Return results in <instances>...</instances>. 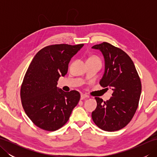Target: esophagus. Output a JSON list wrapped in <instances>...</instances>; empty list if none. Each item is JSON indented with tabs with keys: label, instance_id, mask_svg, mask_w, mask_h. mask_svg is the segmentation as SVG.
<instances>
[{
	"label": "esophagus",
	"instance_id": "1",
	"mask_svg": "<svg viewBox=\"0 0 157 157\" xmlns=\"http://www.w3.org/2000/svg\"><path fill=\"white\" fill-rule=\"evenodd\" d=\"M89 96L86 94H81V100H84V99H86L88 98Z\"/></svg>",
	"mask_w": 157,
	"mask_h": 157
}]
</instances>
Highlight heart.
<instances>
[{
	"label": "heart",
	"instance_id": "1",
	"mask_svg": "<svg viewBox=\"0 0 157 157\" xmlns=\"http://www.w3.org/2000/svg\"><path fill=\"white\" fill-rule=\"evenodd\" d=\"M88 59H94V60H98V61H100V59L98 57V56H92Z\"/></svg>",
	"mask_w": 157,
	"mask_h": 157
}]
</instances>
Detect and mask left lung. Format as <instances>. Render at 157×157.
<instances>
[{
	"label": "left lung",
	"instance_id": "1",
	"mask_svg": "<svg viewBox=\"0 0 157 157\" xmlns=\"http://www.w3.org/2000/svg\"><path fill=\"white\" fill-rule=\"evenodd\" d=\"M102 53L105 71L100 84L113 93L109 101L95 97L97 106L92 113L99 128L115 132L128 124L138 109L142 84L134 62L126 52L108 42L93 46Z\"/></svg>",
	"mask_w": 157,
	"mask_h": 157
}]
</instances>
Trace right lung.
Masks as SVG:
<instances>
[{
	"mask_svg": "<svg viewBox=\"0 0 157 157\" xmlns=\"http://www.w3.org/2000/svg\"><path fill=\"white\" fill-rule=\"evenodd\" d=\"M84 44L47 46L32 61L21 86L20 96L25 113L39 128L56 131L67 122L78 105L80 94L56 87L59 78L65 76L72 56Z\"/></svg>",
	"mask_w": 157,
	"mask_h": 157,
	"instance_id": "obj_1",
	"label": "right lung"
}]
</instances>
